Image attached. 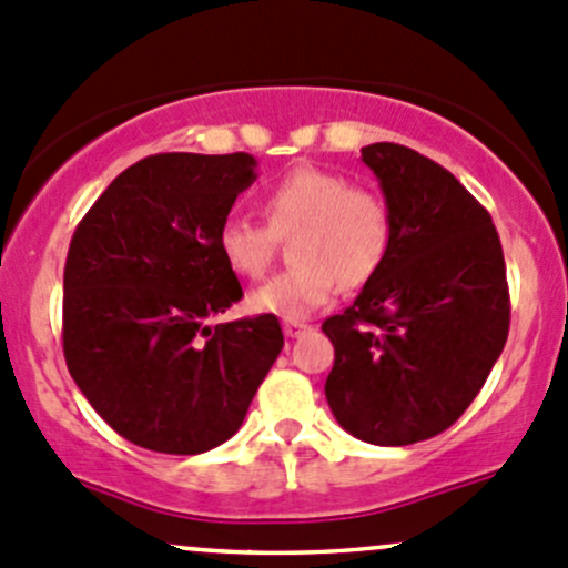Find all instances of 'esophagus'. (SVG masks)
<instances>
[{
    "instance_id": "34e87169",
    "label": "esophagus",
    "mask_w": 568,
    "mask_h": 568,
    "mask_svg": "<svg viewBox=\"0 0 568 568\" xmlns=\"http://www.w3.org/2000/svg\"><path fill=\"white\" fill-rule=\"evenodd\" d=\"M306 328H308V325L301 323V320H284V334L290 336V339H295V336L306 334Z\"/></svg>"
}]
</instances>
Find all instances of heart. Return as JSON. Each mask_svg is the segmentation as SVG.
I'll list each match as a JSON object with an SVG mask.
<instances>
[{"label":"heart","mask_w":568,"mask_h":568,"mask_svg":"<svg viewBox=\"0 0 568 568\" xmlns=\"http://www.w3.org/2000/svg\"><path fill=\"white\" fill-rule=\"evenodd\" d=\"M267 229L229 217L217 229V254L232 273L262 278L276 256V237L290 240V271L256 286L248 306L260 314L303 320L325 306L339 284L362 286L389 251L392 217L378 193L342 173L301 165L265 193Z\"/></svg>","instance_id":"heart-1"}]
</instances>
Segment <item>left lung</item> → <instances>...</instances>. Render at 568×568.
I'll return each instance as SVG.
<instances>
[{"label":"left lung","instance_id":"8db88e82","mask_svg":"<svg viewBox=\"0 0 568 568\" xmlns=\"http://www.w3.org/2000/svg\"><path fill=\"white\" fill-rule=\"evenodd\" d=\"M392 217L384 262L351 308L323 323L334 345L325 400L336 423L381 447L450 428L508 339L505 260L491 215L419 151L362 149Z\"/></svg>","mask_w":568,"mask_h":568}]
</instances>
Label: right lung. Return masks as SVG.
Masks as SVG:
<instances>
[{
  "instance_id": "right-lung-1",
  "label": "right lung",
  "mask_w": 568,
  "mask_h": 568,
  "mask_svg": "<svg viewBox=\"0 0 568 568\" xmlns=\"http://www.w3.org/2000/svg\"><path fill=\"white\" fill-rule=\"evenodd\" d=\"M254 182L245 151L145 156L112 179L71 237L65 364L132 445L168 456L223 445L282 353L276 314L210 325L243 297L217 229Z\"/></svg>"
}]
</instances>
